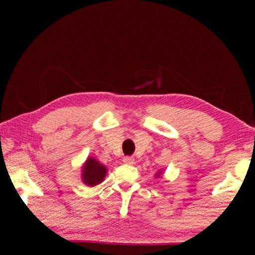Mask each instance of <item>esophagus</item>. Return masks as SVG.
I'll return each instance as SVG.
<instances>
[{
    "mask_svg": "<svg viewBox=\"0 0 255 255\" xmlns=\"http://www.w3.org/2000/svg\"><path fill=\"white\" fill-rule=\"evenodd\" d=\"M123 162L125 164H128V165H132V164L135 163V158H133L132 156H126V157H124Z\"/></svg>",
    "mask_w": 255,
    "mask_h": 255,
    "instance_id": "34e87169",
    "label": "esophagus"
}]
</instances>
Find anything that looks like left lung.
Wrapping results in <instances>:
<instances>
[{
	"mask_svg": "<svg viewBox=\"0 0 255 255\" xmlns=\"http://www.w3.org/2000/svg\"><path fill=\"white\" fill-rule=\"evenodd\" d=\"M159 175H161V171L157 172V176H159Z\"/></svg>",
	"mask_w": 255,
	"mask_h": 255,
	"instance_id": "1",
	"label": "left lung"
}]
</instances>
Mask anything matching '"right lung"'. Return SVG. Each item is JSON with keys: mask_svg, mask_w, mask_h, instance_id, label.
<instances>
[{"mask_svg": "<svg viewBox=\"0 0 255 255\" xmlns=\"http://www.w3.org/2000/svg\"><path fill=\"white\" fill-rule=\"evenodd\" d=\"M107 167L96 158L88 157L82 167V181L89 187H96L106 178Z\"/></svg>", "mask_w": 255, "mask_h": 255, "instance_id": "add662e5", "label": "right lung"}]
</instances>
